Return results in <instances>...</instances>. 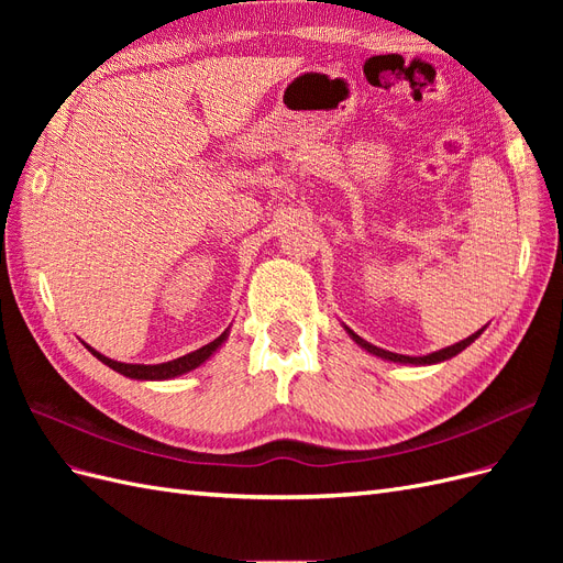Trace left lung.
Here are the masks:
<instances>
[{
    "label": "left lung",
    "mask_w": 563,
    "mask_h": 563,
    "mask_svg": "<svg viewBox=\"0 0 563 563\" xmlns=\"http://www.w3.org/2000/svg\"><path fill=\"white\" fill-rule=\"evenodd\" d=\"M482 331H484V329H482ZM482 331H476V333H472L470 338L460 340V343H455V345H451V347H444V350H439V352L424 354V356H406V354H395V352H387V350H383V347L371 345V343H366L364 338H360V335H356L354 331H350V329H347V333H350V335L356 340V343H360L364 350H368L371 354H376V356H383V360H389V362H399V364H437V362L451 360V356H455L457 352H463L467 345H472L474 340L482 335Z\"/></svg>",
    "instance_id": "1"
}]
</instances>
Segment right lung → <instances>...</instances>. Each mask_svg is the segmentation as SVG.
Wrapping results in <instances>:
<instances>
[{"label": "right lung", "mask_w": 563, "mask_h": 563, "mask_svg": "<svg viewBox=\"0 0 563 563\" xmlns=\"http://www.w3.org/2000/svg\"><path fill=\"white\" fill-rule=\"evenodd\" d=\"M225 338H228V331L220 333V335L213 340V343H209V345H203V347H199V350H195V352H190V354H185V356H178V360H174V362H164V364H155V366H145V364H122V362L108 360L106 354L96 352V350L89 347V345H87V347H89V352L96 356V360H100L106 366H110L112 371L122 373V376H126V378H135V380H168V378L183 376V373L201 366V364L207 362L209 356L218 350V345L223 343Z\"/></svg>", "instance_id": "obj_1"}]
</instances>
